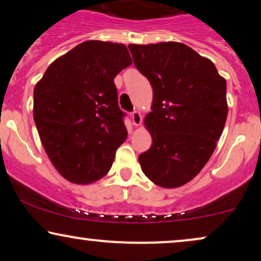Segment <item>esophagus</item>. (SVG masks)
I'll list each match as a JSON object with an SVG mask.
<instances>
[{
  "mask_svg": "<svg viewBox=\"0 0 261 261\" xmlns=\"http://www.w3.org/2000/svg\"><path fill=\"white\" fill-rule=\"evenodd\" d=\"M132 122H133L134 126H140L141 122H142V117H141V114L139 112H133L132 113Z\"/></svg>",
  "mask_w": 261,
  "mask_h": 261,
  "instance_id": "34e87169",
  "label": "esophagus"
}]
</instances>
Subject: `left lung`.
Masks as SVG:
<instances>
[{
	"mask_svg": "<svg viewBox=\"0 0 261 261\" xmlns=\"http://www.w3.org/2000/svg\"><path fill=\"white\" fill-rule=\"evenodd\" d=\"M128 48L153 89L152 112L144 121L152 146L139 155L141 170L159 187H181L201 172L222 134L226 80L212 60L181 42Z\"/></svg>",
	"mask_w": 261,
	"mask_h": 261,
	"instance_id": "1",
	"label": "left lung"
}]
</instances>
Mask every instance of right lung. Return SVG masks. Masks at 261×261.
Wrapping results in <instances>:
<instances>
[{"instance_id":"add662e5","label":"right lung","mask_w":261,"mask_h":261,"mask_svg":"<svg viewBox=\"0 0 261 261\" xmlns=\"http://www.w3.org/2000/svg\"><path fill=\"white\" fill-rule=\"evenodd\" d=\"M130 64L123 44L89 40L57 58L35 84L39 137L53 166L71 183L105 177L126 140L114 78Z\"/></svg>"}]
</instances>
